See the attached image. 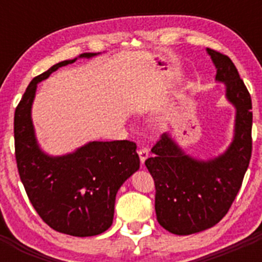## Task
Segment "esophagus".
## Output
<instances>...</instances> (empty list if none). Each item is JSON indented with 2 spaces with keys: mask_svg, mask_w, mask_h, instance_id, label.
<instances>
[{
  "mask_svg": "<svg viewBox=\"0 0 262 262\" xmlns=\"http://www.w3.org/2000/svg\"><path fill=\"white\" fill-rule=\"evenodd\" d=\"M138 154H139V157H140V163L144 164V161L148 159V156H149L148 149L147 148H140V149L138 151Z\"/></svg>",
  "mask_w": 262,
  "mask_h": 262,
  "instance_id": "1",
  "label": "esophagus"
}]
</instances>
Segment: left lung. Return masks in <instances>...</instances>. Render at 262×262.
I'll return each mask as SVG.
<instances>
[{"mask_svg":"<svg viewBox=\"0 0 262 262\" xmlns=\"http://www.w3.org/2000/svg\"><path fill=\"white\" fill-rule=\"evenodd\" d=\"M216 68L215 80L226 86L227 101L236 110L233 139L216 157L187 155L168 133L154 145L145 166L155 180L157 222L174 235H191L223 219L235 201L252 155V101L228 56L207 48Z\"/></svg>","mask_w":262,"mask_h":262,"instance_id":"left-lung-1","label":"left lung"}]
</instances>
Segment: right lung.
<instances>
[{
  "label": "right lung",
  "instance_id": "right-lung-1",
  "mask_svg": "<svg viewBox=\"0 0 262 262\" xmlns=\"http://www.w3.org/2000/svg\"><path fill=\"white\" fill-rule=\"evenodd\" d=\"M98 53H81L90 59ZM77 60H64L30 82L14 114L18 172L39 216L57 232L86 237L113 224L119 187L140 166L136 144L128 140L89 142L71 154L51 156L36 140L31 108L36 88L52 72Z\"/></svg>",
  "mask_w": 262,
  "mask_h": 262
}]
</instances>
